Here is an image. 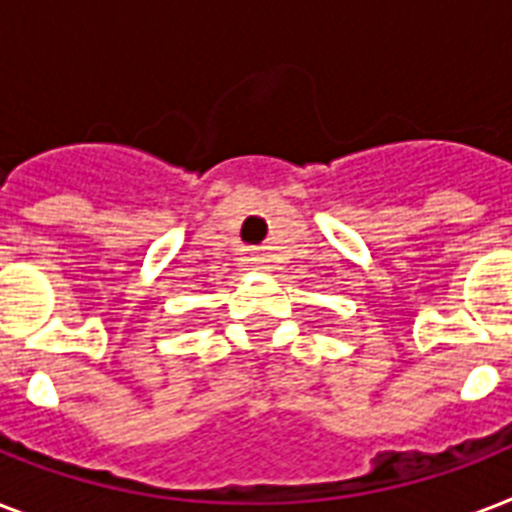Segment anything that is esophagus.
Returning <instances> with one entry per match:
<instances>
[{"label": "esophagus", "mask_w": 512, "mask_h": 512, "mask_svg": "<svg viewBox=\"0 0 512 512\" xmlns=\"http://www.w3.org/2000/svg\"><path fill=\"white\" fill-rule=\"evenodd\" d=\"M252 260H255V263H263L265 257L263 255H255V257H252Z\"/></svg>", "instance_id": "1"}]
</instances>
